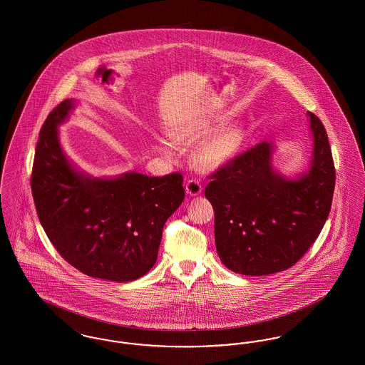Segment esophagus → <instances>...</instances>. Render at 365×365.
Returning <instances> with one entry per match:
<instances>
[{"label": "esophagus", "mask_w": 365, "mask_h": 365, "mask_svg": "<svg viewBox=\"0 0 365 365\" xmlns=\"http://www.w3.org/2000/svg\"><path fill=\"white\" fill-rule=\"evenodd\" d=\"M201 191H202V186L198 180L191 179V180L186 182V192L189 195H198V194H201Z\"/></svg>", "instance_id": "1"}]
</instances>
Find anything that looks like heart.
Returning a JSON list of instances; mask_svg holds the SVG:
<instances>
[{"mask_svg": "<svg viewBox=\"0 0 365 365\" xmlns=\"http://www.w3.org/2000/svg\"><path fill=\"white\" fill-rule=\"evenodd\" d=\"M219 116L204 115L183 123L174 134L176 142H200L192 153L194 163L204 170H217L226 165L238 153L245 139V130L238 124H231L212 134ZM164 152L173 153V145L165 143Z\"/></svg>", "mask_w": 365, "mask_h": 365, "instance_id": "heart-1", "label": "heart"}]
</instances>
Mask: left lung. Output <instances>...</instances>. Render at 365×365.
Returning a JSON list of instances; mask_svg holds the SVG:
<instances>
[{
  "label": "left lung",
  "instance_id": "1",
  "mask_svg": "<svg viewBox=\"0 0 365 365\" xmlns=\"http://www.w3.org/2000/svg\"><path fill=\"white\" fill-rule=\"evenodd\" d=\"M313 150L308 170L290 179L272 167L274 143L260 142L212 175L215 243L235 274L264 277L294 265L330 213L335 168L324 125L307 113Z\"/></svg>",
  "mask_w": 365,
  "mask_h": 365
}]
</instances>
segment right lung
I'll return each instance as SVG.
<instances>
[{"label": "right lung", "mask_w": 365, "mask_h": 365, "mask_svg": "<svg viewBox=\"0 0 365 365\" xmlns=\"http://www.w3.org/2000/svg\"><path fill=\"white\" fill-rule=\"evenodd\" d=\"M73 108V100L57 105L39 133L31 174L39 222L61 257L85 275L135 280L156 262L164 225L185 198L183 176L93 178L76 170L57 128Z\"/></svg>", "instance_id": "right-lung-1"}]
</instances>
